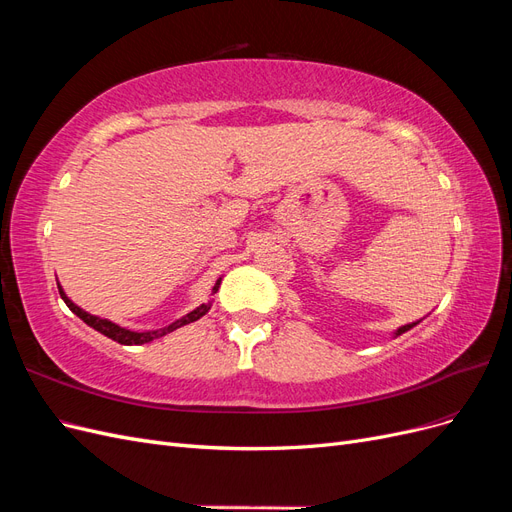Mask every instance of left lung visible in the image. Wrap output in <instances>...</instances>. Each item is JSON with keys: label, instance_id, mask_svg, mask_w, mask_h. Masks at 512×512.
<instances>
[{"label": "left lung", "instance_id": "obj_1", "mask_svg": "<svg viewBox=\"0 0 512 512\" xmlns=\"http://www.w3.org/2000/svg\"><path fill=\"white\" fill-rule=\"evenodd\" d=\"M416 324H418V322H412V324H406V327H399V329H397V333H395V335H401V333H406V331H410V329H412V327H416Z\"/></svg>", "mask_w": 512, "mask_h": 512}]
</instances>
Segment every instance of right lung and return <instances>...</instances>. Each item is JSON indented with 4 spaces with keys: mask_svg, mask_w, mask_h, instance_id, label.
<instances>
[{
    "mask_svg": "<svg viewBox=\"0 0 512 512\" xmlns=\"http://www.w3.org/2000/svg\"><path fill=\"white\" fill-rule=\"evenodd\" d=\"M220 282H222V280L215 282L213 292H218ZM57 288H59V294H61V299H64V303H66V305L72 309V312H74L76 316H79L85 324H89L91 329H96L98 333H102V335H106V337H111L113 342L123 344V346H141V344L153 342V339H158V337H162V335H166V333H170V331H175V329L183 327V324H190V322H194V320H198V318H203V316L209 312V309H211V301H209V303H203L200 307H196L194 312H190L188 316H183V318L175 320L173 324H168V327H164V329L136 333V331H130V329H123V327H119V324H115V322H111V320H104V318H98V316H91V314H87L85 309H81L79 305H74V303L66 297L64 288H61L59 284H57Z\"/></svg>",
    "mask_w": 512,
    "mask_h": 512,
    "instance_id": "right-lung-1",
    "label": "right lung"
}]
</instances>
